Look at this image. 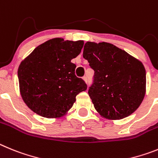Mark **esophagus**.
<instances>
[{
	"label": "esophagus",
	"mask_w": 158,
	"mask_h": 158,
	"mask_svg": "<svg viewBox=\"0 0 158 158\" xmlns=\"http://www.w3.org/2000/svg\"><path fill=\"white\" fill-rule=\"evenodd\" d=\"M82 79H83L86 82H87V77H86V76H83V77H82Z\"/></svg>",
	"instance_id": "34e87169"
}]
</instances>
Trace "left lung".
<instances>
[{"mask_svg": "<svg viewBox=\"0 0 158 158\" xmlns=\"http://www.w3.org/2000/svg\"><path fill=\"white\" fill-rule=\"evenodd\" d=\"M83 57L94 71L88 94L97 112L109 120H120L133 113L146 94L143 63L108 42H87Z\"/></svg>", "mask_w": 158, "mask_h": 158, "instance_id": "1", "label": "left lung"}]
</instances>
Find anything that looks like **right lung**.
<instances>
[{
  "label": "right lung",
  "instance_id": "add662e5",
  "mask_svg": "<svg viewBox=\"0 0 158 158\" xmlns=\"http://www.w3.org/2000/svg\"><path fill=\"white\" fill-rule=\"evenodd\" d=\"M83 41L56 38L35 48L18 69L19 92L27 107L41 116L60 118L87 86L75 74L72 63L81 52Z\"/></svg>",
  "mask_w": 158,
  "mask_h": 158
}]
</instances>
